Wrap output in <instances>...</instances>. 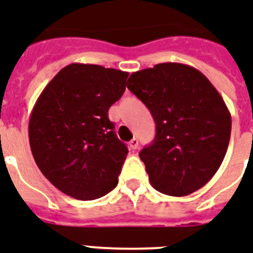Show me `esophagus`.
I'll list each match as a JSON object with an SVG mask.
<instances>
[{"label": "esophagus", "instance_id": "obj_1", "mask_svg": "<svg viewBox=\"0 0 253 253\" xmlns=\"http://www.w3.org/2000/svg\"><path fill=\"white\" fill-rule=\"evenodd\" d=\"M128 144H130L131 150H136V148H138V146H139V140L136 139V138H132Z\"/></svg>", "mask_w": 253, "mask_h": 253}]
</instances>
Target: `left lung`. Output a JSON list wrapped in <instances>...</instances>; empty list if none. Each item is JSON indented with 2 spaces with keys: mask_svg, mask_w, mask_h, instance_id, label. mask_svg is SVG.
I'll use <instances>...</instances> for the list:
<instances>
[{
  "mask_svg": "<svg viewBox=\"0 0 253 253\" xmlns=\"http://www.w3.org/2000/svg\"><path fill=\"white\" fill-rule=\"evenodd\" d=\"M127 87L150 110L157 135L139 152L151 186L169 196L199 190L216 173L231 136V114L207 77L183 63L135 71Z\"/></svg>",
  "mask_w": 253,
  "mask_h": 253,
  "instance_id": "1",
  "label": "left lung"
}]
</instances>
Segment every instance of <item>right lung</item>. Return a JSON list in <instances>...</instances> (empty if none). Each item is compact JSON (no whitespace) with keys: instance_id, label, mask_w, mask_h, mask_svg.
<instances>
[{"instance_id":"add662e5","label":"right lung","mask_w":253,"mask_h":253,"mask_svg":"<svg viewBox=\"0 0 253 253\" xmlns=\"http://www.w3.org/2000/svg\"><path fill=\"white\" fill-rule=\"evenodd\" d=\"M127 77L71 63L38 96L29 121L30 148L38 169L63 194L94 200L118 184L128 150L117 138L109 109L123 95Z\"/></svg>"}]
</instances>
